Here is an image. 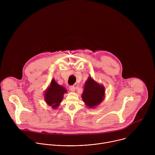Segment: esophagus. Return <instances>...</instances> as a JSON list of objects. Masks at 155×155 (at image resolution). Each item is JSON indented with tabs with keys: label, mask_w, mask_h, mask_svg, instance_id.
I'll use <instances>...</instances> for the list:
<instances>
[{
	"label": "esophagus",
	"mask_w": 155,
	"mask_h": 155,
	"mask_svg": "<svg viewBox=\"0 0 155 155\" xmlns=\"http://www.w3.org/2000/svg\"><path fill=\"white\" fill-rule=\"evenodd\" d=\"M69 90H70V91H71L72 92H74L75 91V87L74 86H71L69 87Z\"/></svg>",
	"instance_id": "obj_1"
}]
</instances>
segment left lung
I'll use <instances>...</instances> for the list:
<instances>
[{
	"mask_svg": "<svg viewBox=\"0 0 155 155\" xmlns=\"http://www.w3.org/2000/svg\"><path fill=\"white\" fill-rule=\"evenodd\" d=\"M81 98L87 107H97L105 99V87L89 77L84 83Z\"/></svg>",
	"mask_w": 155,
	"mask_h": 155,
	"instance_id": "1",
	"label": "left lung"
}]
</instances>
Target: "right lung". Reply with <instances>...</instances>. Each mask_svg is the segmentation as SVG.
Here are the masks:
<instances>
[{
	"instance_id": "obj_1",
	"label": "right lung",
	"mask_w": 155,
	"mask_h": 155,
	"mask_svg": "<svg viewBox=\"0 0 155 155\" xmlns=\"http://www.w3.org/2000/svg\"><path fill=\"white\" fill-rule=\"evenodd\" d=\"M65 88L56 82L54 79H52L49 86L44 92V100L48 106L53 109H56L62 102L64 94L67 93Z\"/></svg>"
}]
</instances>
